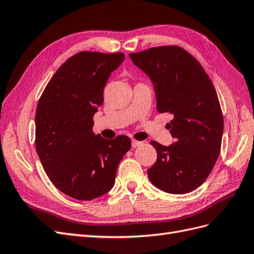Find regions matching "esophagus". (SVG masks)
<instances>
[{
	"label": "esophagus",
	"mask_w": 254,
	"mask_h": 254,
	"mask_svg": "<svg viewBox=\"0 0 254 254\" xmlns=\"http://www.w3.org/2000/svg\"><path fill=\"white\" fill-rule=\"evenodd\" d=\"M131 145H132V147L133 148H135V147H139V146H141V145H143V142H140V141H136V140H132L131 141Z\"/></svg>",
	"instance_id": "34e87169"
}]
</instances>
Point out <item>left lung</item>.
I'll return each mask as SVG.
<instances>
[{
    "mask_svg": "<svg viewBox=\"0 0 254 254\" xmlns=\"http://www.w3.org/2000/svg\"><path fill=\"white\" fill-rule=\"evenodd\" d=\"M150 78L159 113H172L167 129L174 144H150L157 161L147 171L153 186L170 194H186L200 187L220 152L224 119L209 76L182 48L159 47L129 54Z\"/></svg>",
    "mask_w": 254,
    "mask_h": 254,
    "instance_id": "8db88e82",
    "label": "left lung"
}]
</instances>
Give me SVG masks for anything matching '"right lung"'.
Wrapping results in <instances>:
<instances>
[{
    "label": "right lung",
    "mask_w": 254,
    "mask_h": 254,
    "mask_svg": "<svg viewBox=\"0 0 254 254\" xmlns=\"http://www.w3.org/2000/svg\"><path fill=\"white\" fill-rule=\"evenodd\" d=\"M124 59L123 53H77L54 74L37 106L36 150L42 166L54 186L77 200L108 193L131 147L126 135L108 141L92 130L105 84Z\"/></svg>",
    "instance_id": "right-lung-1"
}]
</instances>
